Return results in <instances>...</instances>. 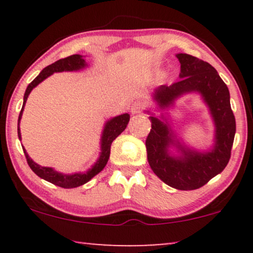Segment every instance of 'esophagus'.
<instances>
[{
    "label": "esophagus",
    "instance_id": "34e87169",
    "mask_svg": "<svg viewBox=\"0 0 253 253\" xmlns=\"http://www.w3.org/2000/svg\"><path fill=\"white\" fill-rule=\"evenodd\" d=\"M143 108H144V103L134 102V103H132V106H131L130 110L132 114H139Z\"/></svg>",
    "mask_w": 253,
    "mask_h": 253
}]
</instances>
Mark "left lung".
Instances as JSON below:
<instances>
[{"instance_id": "8db88e82", "label": "left lung", "mask_w": 253, "mask_h": 253, "mask_svg": "<svg viewBox=\"0 0 253 253\" xmlns=\"http://www.w3.org/2000/svg\"><path fill=\"white\" fill-rule=\"evenodd\" d=\"M181 64L179 81L171 85H161L152 93L158 110H151L148 119L152 129L146 139L147 160L152 170L162 182L177 190H196L226 168L230 159L236 122L230 107L227 85L212 65L189 54H176ZM197 92L209 108L214 124L212 146L198 151L179 138L169 124L165 113L176 99L185 94Z\"/></svg>"}]
</instances>
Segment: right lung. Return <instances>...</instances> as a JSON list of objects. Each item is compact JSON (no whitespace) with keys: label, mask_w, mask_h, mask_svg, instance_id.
Masks as SVG:
<instances>
[{"label":"right lung","mask_w":253,"mask_h":253,"mask_svg":"<svg viewBox=\"0 0 253 253\" xmlns=\"http://www.w3.org/2000/svg\"><path fill=\"white\" fill-rule=\"evenodd\" d=\"M87 65L88 64L86 63L85 58L83 55H78V54L71 55V56L62 58V60H58L55 62V63L48 65V67L44 68L43 70L33 79V82L27 86L25 94H24V102H23L22 110H20L19 113L18 126H17L19 140H22V133H20L19 123H20V120H22L24 107H25L26 100L29 98L31 91H32L36 86L39 85L41 82H43L44 79L53 75L54 72L79 71V70H83V69H85ZM129 121H130V115L127 113L122 114V115H119V116H115L113 117V119H109L108 121H106L105 126H103V130L101 132V139H100V154H99L98 160L94 162V165H93L91 168L87 169V170L84 172L63 174V172L55 170V169L51 167H42V166L38 165L37 162H34L32 159H31V157L27 154L26 150L22 145L24 153H25L27 164H29L30 168L34 171V174H37L40 178L44 179V181L50 182L53 183V184L61 186V188H64V189L77 188V186H81L83 184H85V183H87L88 181H91L95 175H98L99 172L105 168V166L107 165V162H108V159H109L110 146H112V143L117 136H120V134L126 130Z\"/></svg>","instance_id":"add662e5"}]
</instances>
